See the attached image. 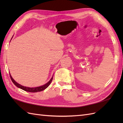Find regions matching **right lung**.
<instances>
[{
  "mask_svg": "<svg viewBox=\"0 0 123 123\" xmlns=\"http://www.w3.org/2000/svg\"><path fill=\"white\" fill-rule=\"evenodd\" d=\"M10 76L11 80H12V82L14 83V84L16 86H17L18 88L23 89V90H24L25 91L30 92H40V91L44 90V89H46L50 85V84L51 83V81H52L53 77V76L52 77L51 79L49 81H48L47 84H46L45 85H44L43 86H42L35 87V88H29V87H24V86H22L18 83H17L14 80V79L12 77V76H11V74H10Z\"/></svg>",
  "mask_w": 123,
  "mask_h": 123,
  "instance_id": "add662e5",
  "label": "right lung"
}]
</instances>
